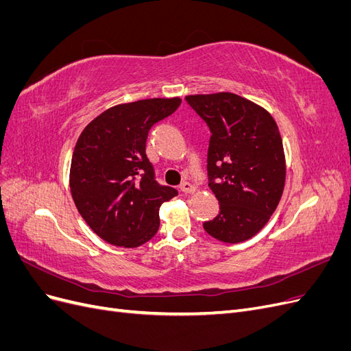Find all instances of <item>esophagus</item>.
Masks as SVG:
<instances>
[{"label": "esophagus", "instance_id": "1", "mask_svg": "<svg viewBox=\"0 0 351 351\" xmlns=\"http://www.w3.org/2000/svg\"><path fill=\"white\" fill-rule=\"evenodd\" d=\"M196 190V187L192 184V183H189V182H183L182 184H180V192L182 193H193Z\"/></svg>", "mask_w": 351, "mask_h": 351}]
</instances>
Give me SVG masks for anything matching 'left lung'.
Instances as JSON below:
<instances>
[{
    "label": "left lung",
    "mask_w": 351,
    "mask_h": 351,
    "mask_svg": "<svg viewBox=\"0 0 351 351\" xmlns=\"http://www.w3.org/2000/svg\"><path fill=\"white\" fill-rule=\"evenodd\" d=\"M186 102L210 132L208 186L219 204L204 222L226 243L253 237L267 224L282 195L285 159L281 134L268 111L239 95H192Z\"/></svg>",
    "instance_id": "obj_1"
}]
</instances>
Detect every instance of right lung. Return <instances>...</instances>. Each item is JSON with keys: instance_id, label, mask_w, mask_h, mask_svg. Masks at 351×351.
Returning a JSON list of instances; mask_svg holds the SVG:
<instances>
[{"instance_id": "1", "label": "right lung", "mask_w": 351, "mask_h": 351, "mask_svg": "<svg viewBox=\"0 0 351 351\" xmlns=\"http://www.w3.org/2000/svg\"><path fill=\"white\" fill-rule=\"evenodd\" d=\"M180 104V98H155L117 105L84 127L74 146V205L95 234L114 246L149 241L159 228V206L178 193L156 182L145 147L152 125Z\"/></svg>"}]
</instances>
